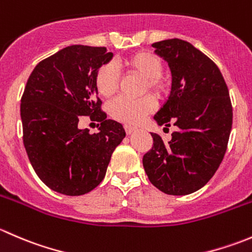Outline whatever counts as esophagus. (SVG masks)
Listing matches in <instances>:
<instances>
[{"mask_svg":"<svg viewBox=\"0 0 252 252\" xmlns=\"http://www.w3.org/2000/svg\"><path fill=\"white\" fill-rule=\"evenodd\" d=\"M124 130H126V133L129 135V134H131L133 131H135L136 128L133 126H129V124H126V126H124Z\"/></svg>","mask_w":252,"mask_h":252,"instance_id":"esophagus-1","label":"esophagus"}]
</instances>
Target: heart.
<instances>
[{
  "label": "heart",
  "mask_w": 252,
  "mask_h": 252,
  "mask_svg": "<svg viewBox=\"0 0 252 252\" xmlns=\"http://www.w3.org/2000/svg\"><path fill=\"white\" fill-rule=\"evenodd\" d=\"M118 64L130 74L144 78L142 91H151L156 96H163L168 91L167 81L162 78L163 61L156 53L150 51H139L118 61ZM95 88L102 97H112L118 91L119 74L113 64L106 63L97 69L95 75ZM156 108L154 96L146 95L138 100L119 97L111 103V114L117 121L129 124L141 122L147 114Z\"/></svg>",
  "instance_id": "1"
}]
</instances>
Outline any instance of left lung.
<instances>
[{"label":"left lung","mask_w":252,"mask_h":252,"mask_svg":"<svg viewBox=\"0 0 252 252\" xmlns=\"http://www.w3.org/2000/svg\"><path fill=\"white\" fill-rule=\"evenodd\" d=\"M152 46L172 72L171 95L155 121L177 130L168 142L151 133L154 144L142 164L162 192L191 194L213 177L227 151L233 123L229 91L216 63L190 42L171 39Z\"/></svg>","instance_id":"8db88e82"}]
</instances>
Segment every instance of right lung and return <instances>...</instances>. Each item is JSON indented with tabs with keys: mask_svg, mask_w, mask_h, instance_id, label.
<instances>
[{
	"mask_svg": "<svg viewBox=\"0 0 252 252\" xmlns=\"http://www.w3.org/2000/svg\"><path fill=\"white\" fill-rule=\"evenodd\" d=\"M112 56L105 47L73 45L42 60L28 79L23 142L35 173L53 191L79 196L95 189L126 136L96 95V72ZM83 115L99 122L98 133L77 128Z\"/></svg>",
	"mask_w": 252,
	"mask_h": 252,
	"instance_id": "obj_1",
	"label": "right lung"
}]
</instances>
